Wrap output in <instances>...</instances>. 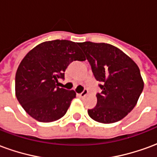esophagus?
<instances>
[{"label":"esophagus","mask_w":157,"mask_h":157,"mask_svg":"<svg viewBox=\"0 0 157 157\" xmlns=\"http://www.w3.org/2000/svg\"><path fill=\"white\" fill-rule=\"evenodd\" d=\"M88 93V91H87V89H84L83 90V92H81V93H79V96L81 97V98H83V97H85L86 94Z\"/></svg>","instance_id":"34e87169"}]
</instances>
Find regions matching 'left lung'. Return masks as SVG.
<instances>
[{"mask_svg": "<svg viewBox=\"0 0 157 157\" xmlns=\"http://www.w3.org/2000/svg\"><path fill=\"white\" fill-rule=\"evenodd\" d=\"M78 45L101 82L102 92L97 94V105L88 109L89 116L102 124L121 120L135 108L144 88L138 65L112 44L84 42Z\"/></svg>", "mask_w": 157, "mask_h": 157, "instance_id": "1", "label": "left lung"}]
</instances>
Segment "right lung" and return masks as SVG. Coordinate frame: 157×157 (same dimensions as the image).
<instances>
[{
  "label": "right lung",
  "instance_id": "1",
  "mask_svg": "<svg viewBox=\"0 0 157 157\" xmlns=\"http://www.w3.org/2000/svg\"><path fill=\"white\" fill-rule=\"evenodd\" d=\"M78 43L69 40L44 42L29 51L20 63L15 79L16 97L36 120L48 123L65 115L74 91L59 88V79L73 61L86 59Z\"/></svg>",
  "mask_w": 157,
  "mask_h": 157
}]
</instances>
